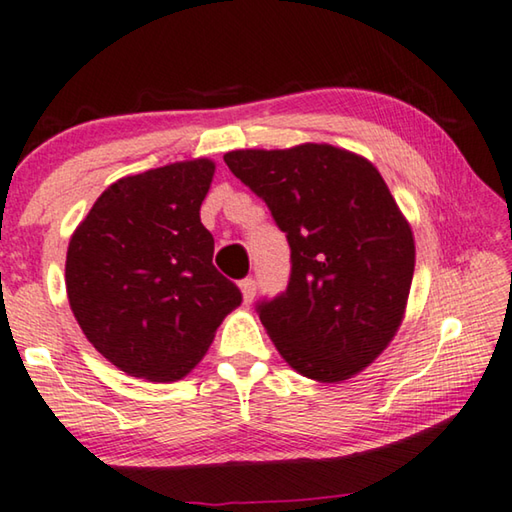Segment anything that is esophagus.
I'll list each match as a JSON object with an SVG mask.
<instances>
[{"label": "esophagus", "instance_id": "esophagus-1", "mask_svg": "<svg viewBox=\"0 0 512 512\" xmlns=\"http://www.w3.org/2000/svg\"><path fill=\"white\" fill-rule=\"evenodd\" d=\"M239 289H241V296H243V303H253V298L257 294V282L255 278H246L239 282Z\"/></svg>", "mask_w": 512, "mask_h": 512}]
</instances>
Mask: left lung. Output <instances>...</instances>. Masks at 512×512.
Returning a JSON list of instances; mask_svg holds the SVG:
<instances>
[{"instance_id":"left-lung-1","label":"left lung","mask_w":512,"mask_h":512,"mask_svg":"<svg viewBox=\"0 0 512 512\" xmlns=\"http://www.w3.org/2000/svg\"><path fill=\"white\" fill-rule=\"evenodd\" d=\"M225 164L287 234L285 294L257 305L278 353L319 383L353 378L399 330L415 237L376 166L328 143L232 150Z\"/></svg>"}]
</instances>
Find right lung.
<instances>
[{
  "instance_id": "1",
  "label": "right lung",
  "mask_w": 512,
  "mask_h": 512,
  "mask_svg": "<svg viewBox=\"0 0 512 512\" xmlns=\"http://www.w3.org/2000/svg\"><path fill=\"white\" fill-rule=\"evenodd\" d=\"M212 159L177 161L113 182L68 243L70 310L88 342L127 376L184 378L241 305L212 264L200 205Z\"/></svg>"
}]
</instances>
